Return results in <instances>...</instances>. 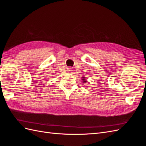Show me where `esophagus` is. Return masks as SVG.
Listing matches in <instances>:
<instances>
[{"instance_id":"esophagus-1","label":"esophagus","mask_w":146,"mask_h":146,"mask_svg":"<svg viewBox=\"0 0 146 146\" xmlns=\"http://www.w3.org/2000/svg\"><path fill=\"white\" fill-rule=\"evenodd\" d=\"M72 69L70 68H68V72H69V73H70L71 72V71H72V70H71Z\"/></svg>"}]
</instances>
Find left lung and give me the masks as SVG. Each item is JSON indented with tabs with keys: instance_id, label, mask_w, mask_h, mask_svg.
Masks as SVG:
<instances>
[{
	"instance_id": "left-lung-1",
	"label": "left lung",
	"mask_w": 146,
	"mask_h": 146,
	"mask_svg": "<svg viewBox=\"0 0 146 146\" xmlns=\"http://www.w3.org/2000/svg\"><path fill=\"white\" fill-rule=\"evenodd\" d=\"M82 78H83L82 80H83V83H85L86 81L85 80V77H82Z\"/></svg>"
}]
</instances>
